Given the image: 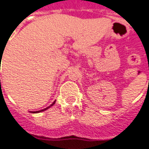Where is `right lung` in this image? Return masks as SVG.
I'll return each mask as SVG.
<instances>
[{
	"instance_id": "add662e5",
	"label": "right lung",
	"mask_w": 149,
	"mask_h": 149,
	"mask_svg": "<svg viewBox=\"0 0 149 149\" xmlns=\"http://www.w3.org/2000/svg\"><path fill=\"white\" fill-rule=\"evenodd\" d=\"M54 103H55V101H54V102H53V104H51V105H50L49 107H48L47 108H45V109H42V110H41V111H31V112H33V113H38V112H41V111H46L47 109H49L50 107L54 106Z\"/></svg>"
}]
</instances>
